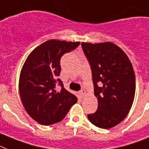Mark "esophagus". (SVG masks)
<instances>
[{"instance_id": "1", "label": "esophagus", "mask_w": 149, "mask_h": 149, "mask_svg": "<svg viewBox=\"0 0 149 149\" xmlns=\"http://www.w3.org/2000/svg\"><path fill=\"white\" fill-rule=\"evenodd\" d=\"M79 94L81 95V96H82V97H85L86 95V91L84 89L81 90V91H79Z\"/></svg>"}]
</instances>
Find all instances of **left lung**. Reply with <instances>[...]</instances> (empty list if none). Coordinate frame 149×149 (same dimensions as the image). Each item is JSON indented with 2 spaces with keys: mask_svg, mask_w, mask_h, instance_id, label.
<instances>
[{
  "mask_svg": "<svg viewBox=\"0 0 149 149\" xmlns=\"http://www.w3.org/2000/svg\"><path fill=\"white\" fill-rule=\"evenodd\" d=\"M81 45L91 66L94 94L98 99V110L88 114V119L99 128H112L123 120L133 103V67L124 51L112 42Z\"/></svg>",
  "mask_w": 149,
  "mask_h": 149,
  "instance_id": "1",
  "label": "left lung"
}]
</instances>
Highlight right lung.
Listing matches in <instances>:
<instances>
[{
	"instance_id": "right-lung-1",
	"label": "right lung",
	"mask_w": 149,
	"mask_h": 149,
	"mask_svg": "<svg viewBox=\"0 0 149 149\" xmlns=\"http://www.w3.org/2000/svg\"><path fill=\"white\" fill-rule=\"evenodd\" d=\"M80 42L51 39L36 47L27 57L21 70L19 90L26 112L42 125L48 126L65 117L77 97L63 88L57 79L61 58L76 49ZM61 86L56 90V82Z\"/></svg>"
}]
</instances>
